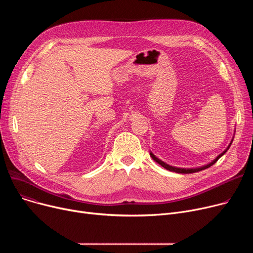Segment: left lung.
Returning <instances> with one entry per match:
<instances>
[{"instance_id": "1", "label": "left lung", "mask_w": 253, "mask_h": 253, "mask_svg": "<svg viewBox=\"0 0 253 253\" xmlns=\"http://www.w3.org/2000/svg\"><path fill=\"white\" fill-rule=\"evenodd\" d=\"M230 145H231V143H230ZM230 145H229V148H230ZM228 148V149H229ZM227 152V150H225L221 155H219L215 160L212 162V163H210V164H208V165H206V166H203V167H200V168H196V169H183V168H176V167H172V166H169V165H167L166 163H164L163 161H161V160H159V159L156 157V156H154L152 153H151V157L154 159V160L157 162V163H159L160 164L162 167H164L165 169H167V170H170V171H174V172H177V173H184V174H188V173H194V172H198V171H201V170H204V169H206V168H209L210 166H212L213 165L218 159L225 153Z\"/></svg>"}]
</instances>
